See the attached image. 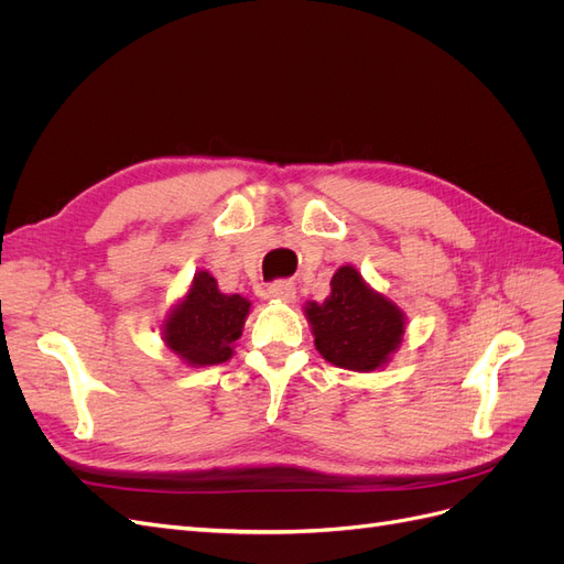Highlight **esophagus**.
Wrapping results in <instances>:
<instances>
[{"instance_id":"34e87169","label":"esophagus","mask_w":564,"mask_h":564,"mask_svg":"<svg viewBox=\"0 0 564 564\" xmlns=\"http://www.w3.org/2000/svg\"><path fill=\"white\" fill-rule=\"evenodd\" d=\"M268 296L270 299H278V301H284V303H294L296 301V286L292 282H275L268 286Z\"/></svg>"}]
</instances>
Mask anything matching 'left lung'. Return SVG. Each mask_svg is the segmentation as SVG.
Here are the masks:
<instances>
[{"label": "left lung", "instance_id": "1", "mask_svg": "<svg viewBox=\"0 0 564 564\" xmlns=\"http://www.w3.org/2000/svg\"><path fill=\"white\" fill-rule=\"evenodd\" d=\"M329 284L327 299L308 301L303 308L317 352L340 369H383L402 344L406 329L402 308L371 289L352 265H340Z\"/></svg>", "mask_w": 564, "mask_h": 564}]
</instances>
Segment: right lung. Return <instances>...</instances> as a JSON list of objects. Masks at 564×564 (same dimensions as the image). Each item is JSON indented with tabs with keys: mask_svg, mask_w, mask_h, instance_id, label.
<instances>
[{
	"mask_svg": "<svg viewBox=\"0 0 564 564\" xmlns=\"http://www.w3.org/2000/svg\"><path fill=\"white\" fill-rule=\"evenodd\" d=\"M249 311V299L220 294L212 272L197 270L191 289L164 317L162 340L187 367L228 362Z\"/></svg>",
	"mask_w": 564,
	"mask_h": 564,
	"instance_id": "obj_1",
	"label": "right lung"
}]
</instances>
